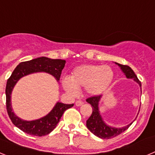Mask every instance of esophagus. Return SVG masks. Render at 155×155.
Returning a JSON list of instances; mask_svg holds the SVG:
<instances>
[{"label":"esophagus","instance_id":"34e87169","mask_svg":"<svg viewBox=\"0 0 155 155\" xmlns=\"http://www.w3.org/2000/svg\"><path fill=\"white\" fill-rule=\"evenodd\" d=\"M75 104H76L77 106H81V105H82L84 104V102H82V101H81V100H78V101H76Z\"/></svg>","mask_w":155,"mask_h":155}]
</instances>
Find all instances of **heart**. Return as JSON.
<instances>
[{"instance_id": "obj_1", "label": "heart", "mask_w": 155, "mask_h": 155, "mask_svg": "<svg viewBox=\"0 0 155 155\" xmlns=\"http://www.w3.org/2000/svg\"><path fill=\"white\" fill-rule=\"evenodd\" d=\"M113 71L109 66L83 65L74 71L71 78L64 79L65 89L77 94L78 88H86L91 95H98L107 90L113 81Z\"/></svg>"}]
</instances>
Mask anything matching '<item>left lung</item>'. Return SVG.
<instances>
[{
  "mask_svg": "<svg viewBox=\"0 0 155 155\" xmlns=\"http://www.w3.org/2000/svg\"><path fill=\"white\" fill-rule=\"evenodd\" d=\"M116 64L120 67L122 71L125 74L127 78L134 79L135 81L139 84L140 87H141V83L137 78V77L135 74L134 71L129 66L123 65V64H117V63ZM101 98H102V95H95V96L90 97L86 99L87 102L91 104V107H92V113L88 118V120L86 121V126H87V129L95 136L102 138V139H110V138L115 137L124 132L132 124V123L126 127H121V128H115V127H112L107 125L102 120V116L100 115L99 109H98V105H99V101Z\"/></svg>",
  "mask_w": 155,
  "mask_h": 155,
  "instance_id": "1",
  "label": "left lung"
}]
</instances>
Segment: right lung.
Segmentation results:
<instances>
[{
	"instance_id": "1",
	"label": "right lung",
	"mask_w": 155,
	"mask_h": 155,
	"mask_svg": "<svg viewBox=\"0 0 155 155\" xmlns=\"http://www.w3.org/2000/svg\"><path fill=\"white\" fill-rule=\"evenodd\" d=\"M65 63L66 61L64 60H53L45 57H39L31 61L20 63L8 78L5 89L7 112L14 125L23 132L37 137L47 135L56 128L64 112L72 107L74 104H64L58 102L51 112L44 117L31 121L23 120L18 118L12 111L11 94L15 85L22 77L36 72H46L53 75L57 81H59L62 70L65 66Z\"/></svg>"
}]
</instances>
